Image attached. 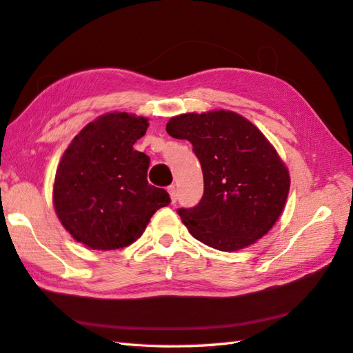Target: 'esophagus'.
<instances>
[{
    "mask_svg": "<svg viewBox=\"0 0 353 353\" xmlns=\"http://www.w3.org/2000/svg\"><path fill=\"white\" fill-rule=\"evenodd\" d=\"M168 194H170V199H171V203H176L177 201V190H176V186L174 185H171V186H168Z\"/></svg>",
    "mask_w": 353,
    "mask_h": 353,
    "instance_id": "34e87169",
    "label": "esophagus"
}]
</instances>
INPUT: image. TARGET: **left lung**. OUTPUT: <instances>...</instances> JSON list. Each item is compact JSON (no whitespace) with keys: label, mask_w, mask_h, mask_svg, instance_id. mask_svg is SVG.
Masks as SVG:
<instances>
[{"label":"left lung","mask_w":353,"mask_h":353,"mask_svg":"<svg viewBox=\"0 0 353 353\" xmlns=\"http://www.w3.org/2000/svg\"><path fill=\"white\" fill-rule=\"evenodd\" d=\"M167 132L188 139L203 170L204 194L179 209L196 241L219 251L247 248L280 218L289 195V170L250 120L233 111L180 114Z\"/></svg>","instance_id":"1"}]
</instances>
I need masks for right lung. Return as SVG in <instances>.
<instances>
[{"instance_id":"obj_1","label":"right lung","mask_w":353,"mask_h":353,"mask_svg":"<svg viewBox=\"0 0 353 353\" xmlns=\"http://www.w3.org/2000/svg\"><path fill=\"white\" fill-rule=\"evenodd\" d=\"M145 117L108 112L72 139L57 168L54 208L75 241L92 250H119L135 242L170 195L147 182L150 158L134 149Z\"/></svg>"}]
</instances>
